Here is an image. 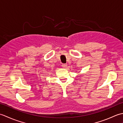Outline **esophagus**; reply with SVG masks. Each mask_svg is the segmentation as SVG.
<instances>
[{"instance_id":"esophagus-1","label":"esophagus","mask_w":123,"mask_h":123,"mask_svg":"<svg viewBox=\"0 0 123 123\" xmlns=\"http://www.w3.org/2000/svg\"><path fill=\"white\" fill-rule=\"evenodd\" d=\"M62 67L63 68H67V64H62Z\"/></svg>"}]
</instances>
